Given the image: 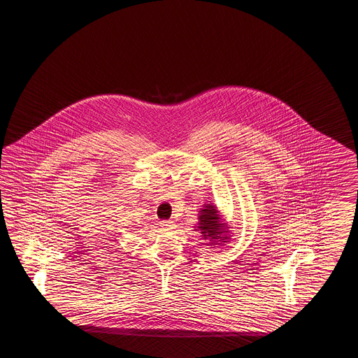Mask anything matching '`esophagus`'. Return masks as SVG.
<instances>
[{
	"instance_id": "1",
	"label": "esophagus",
	"mask_w": 358,
	"mask_h": 358,
	"mask_svg": "<svg viewBox=\"0 0 358 358\" xmlns=\"http://www.w3.org/2000/svg\"><path fill=\"white\" fill-rule=\"evenodd\" d=\"M161 227L164 229H166V230H170V229H174V227H176V222L173 220L161 221Z\"/></svg>"
}]
</instances>
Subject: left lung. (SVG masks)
Wrapping results in <instances>:
<instances>
[{"label": "left lung", "mask_w": 358, "mask_h": 358, "mask_svg": "<svg viewBox=\"0 0 358 358\" xmlns=\"http://www.w3.org/2000/svg\"><path fill=\"white\" fill-rule=\"evenodd\" d=\"M231 227L227 222V219L221 215L219 208L213 203H203L202 208L198 211V222L194 230L202 234V239L208 241L211 248L216 245L229 243L230 236H233Z\"/></svg>", "instance_id": "obj_1"}]
</instances>
